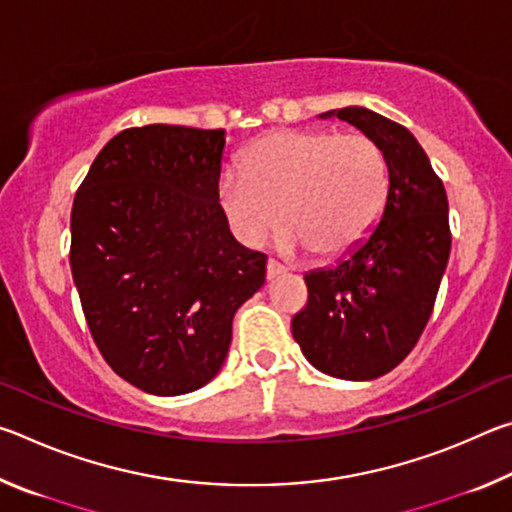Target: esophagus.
<instances>
[{"label":"esophagus","mask_w":512,"mask_h":512,"mask_svg":"<svg viewBox=\"0 0 512 512\" xmlns=\"http://www.w3.org/2000/svg\"><path fill=\"white\" fill-rule=\"evenodd\" d=\"M284 273H287V268H284L282 264L273 262V259L266 264V277H268V280H275V277H280V275H284Z\"/></svg>","instance_id":"34e87169"}]
</instances>
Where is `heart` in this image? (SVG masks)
<instances>
[{"label":"heart","instance_id":"b5f03b06","mask_svg":"<svg viewBox=\"0 0 512 512\" xmlns=\"http://www.w3.org/2000/svg\"><path fill=\"white\" fill-rule=\"evenodd\" d=\"M388 162L366 133L332 128L275 131L246 151L216 185L219 207L241 244L264 246L284 225V253L329 262L366 239L388 201Z\"/></svg>","mask_w":512,"mask_h":512}]
</instances>
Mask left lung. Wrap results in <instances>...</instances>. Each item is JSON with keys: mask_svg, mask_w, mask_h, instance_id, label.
<instances>
[{"mask_svg": "<svg viewBox=\"0 0 512 512\" xmlns=\"http://www.w3.org/2000/svg\"><path fill=\"white\" fill-rule=\"evenodd\" d=\"M318 117L370 135L386 155L391 185L375 230L334 266L305 275L309 300L291 332L316 370L368 381L404 361L431 316L452 248L447 194L404 126L361 106Z\"/></svg>", "mask_w": 512, "mask_h": 512, "instance_id": "obj_1", "label": "left lung"}]
</instances>
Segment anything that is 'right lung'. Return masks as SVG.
I'll use <instances>...</instances> for the list:
<instances>
[{"label": "right lung", "mask_w": 512, "mask_h": 512, "mask_svg": "<svg viewBox=\"0 0 512 512\" xmlns=\"http://www.w3.org/2000/svg\"><path fill=\"white\" fill-rule=\"evenodd\" d=\"M225 131L151 124L103 146L72 207L69 264L92 339L144 393L212 381L266 255L232 237L216 196Z\"/></svg>", "instance_id": "add662e5"}]
</instances>
